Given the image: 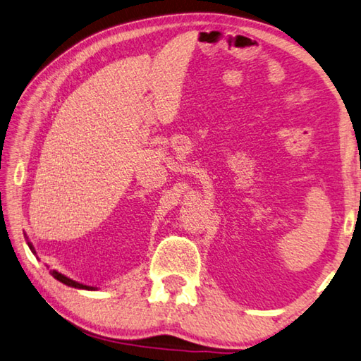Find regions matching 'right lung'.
Masks as SVG:
<instances>
[{"instance_id": "obj_1", "label": "right lung", "mask_w": 361, "mask_h": 361, "mask_svg": "<svg viewBox=\"0 0 361 361\" xmlns=\"http://www.w3.org/2000/svg\"><path fill=\"white\" fill-rule=\"evenodd\" d=\"M28 247H30L31 252H33V254H36L35 247H33V245H31L30 243H28ZM50 274H52L56 281H60L61 283H65V286H68V287L82 288V290H93V287H88V286H84V283H79V282H75V281H73V279H69V277L63 276L61 273H59V271H50Z\"/></svg>"}]
</instances>
